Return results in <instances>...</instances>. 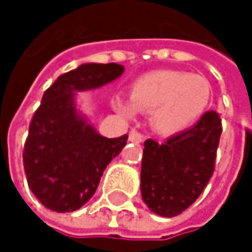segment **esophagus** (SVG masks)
<instances>
[{
    "label": "esophagus",
    "mask_w": 252,
    "mask_h": 252,
    "mask_svg": "<svg viewBox=\"0 0 252 252\" xmlns=\"http://www.w3.org/2000/svg\"><path fill=\"white\" fill-rule=\"evenodd\" d=\"M128 137H129V141H132V143H141L143 141V135L137 129H131Z\"/></svg>",
    "instance_id": "1"
}]
</instances>
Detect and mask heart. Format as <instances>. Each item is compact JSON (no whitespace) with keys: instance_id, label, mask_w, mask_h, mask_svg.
<instances>
[{"instance_id":"1","label":"heart","mask_w":252,"mask_h":252,"mask_svg":"<svg viewBox=\"0 0 252 252\" xmlns=\"http://www.w3.org/2000/svg\"><path fill=\"white\" fill-rule=\"evenodd\" d=\"M212 86L206 77L178 70H156L135 78L129 99L115 94V111L132 117L150 112V126L162 135H174L195 126L206 114Z\"/></svg>"}]
</instances>
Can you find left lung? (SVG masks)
I'll return each mask as SVG.
<instances>
[{
    "label": "left lung",
    "mask_w": 252,
    "mask_h": 252,
    "mask_svg": "<svg viewBox=\"0 0 252 252\" xmlns=\"http://www.w3.org/2000/svg\"><path fill=\"white\" fill-rule=\"evenodd\" d=\"M220 134L219 114L209 111L195 126L165 143L144 141L140 189L153 213L174 218L198 198L213 175Z\"/></svg>",
    "instance_id": "left-lung-1"
}]
</instances>
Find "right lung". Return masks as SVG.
I'll return each mask as SVG.
<instances>
[{
  "instance_id": "add662e5",
  "label": "right lung",
  "mask_w": 252,
  "mask_h": 252,
  "mask_svg": "<svg viewBox=\"0 0 252 252\" xmlns=\"http://www.w3.org/2000/svg\"><path fill=\"white\" fill-rule=\"evenodd\" d=\"M124 65L87 63L57 78L43 93L29 126L23 152L27 184L49 210H78L96 192L103 171L128 135L106 138L87 121L77 93L99 89L123 76Z\"/></svg>"
}]
</instances>
